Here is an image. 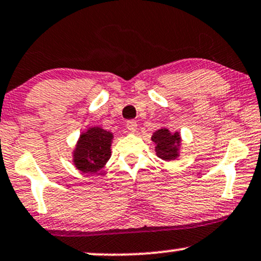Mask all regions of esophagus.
Masks as SVG:
<instances>
[{
  "mask_svg": "<svg viewBox=\"0 0 261 261\" xmlns=\"http://www.w3.org/2000/svg\"><path fill=\"white\" fill-rule=\"evenodd\" d=\"M126 128L130 133H135L137 130V122L135 120H128L126 122Z\"/></svg>",
  "mask_w": 261,
  "mask_h": 261,
  "instance_id": "obj_1",
  "label": "esophagus"
}]
</instances>
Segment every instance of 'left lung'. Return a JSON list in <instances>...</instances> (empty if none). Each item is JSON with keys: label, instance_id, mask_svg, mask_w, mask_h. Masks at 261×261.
Listing matches in <instances>:
<instances>
[{"label": "left lung", "instance_id": "left-lung-1", "mask_svg": "<svg viewBox=\"0 0 261 261\" xmlns=\"http://www.w3.org/2000/svg\"><path fill=\"white\" fill-rule=\"evenodd\" d=\"M150 139L155 144L154 149L156 156L162 161L171 162L180 156L182 139L178 131L171 133L169 128L162 127L154 131Z\"/></svg>", "mask_w": 261, "mask_h": 261}]
</instances>
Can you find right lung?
I'll use <instances>...</instances> for the list:
<instances>
[{
	"label": "right lung",
	"instance_id": "right-lung-1",
	"mask_svg": "<svg viewBox=\"0 0 261 261\" xmlns=\"http://www.w3.org/2000/svg\"><path fill=\"white\" fill-rule=\"evenodd\" d=\"M113 134L99 126H90L80 134L71 153L73 164L85 174H95L105 168L112 155Z\"/></svg>",
	"mask_w": 261,
	"mask_h": 261
}]
</instances>
